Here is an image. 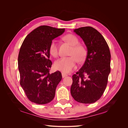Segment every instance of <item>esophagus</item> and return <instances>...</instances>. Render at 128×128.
<instances>
[{"mask_svg":"<svg viewBox=\"0 0 128 128\" xmlns=\"http://www.w3.org/2000/svg\"><path fill=\"white\" fill-rule=\"evenodd\" d=\"M67 75L66 74H64L62 73V78H64L65 77H66Z\"/></svg>","mask_w":128,"mask_h":128,"instance_id":"obj_1","label":"esophagus"}]
</instances>
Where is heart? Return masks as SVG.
Instances as JSON below:
<instances>
[{"mask_svg":"<svg viewBox=\"0 0 128 128\" xmlns=\"http://www.w3.org/2000/svg\"><path fill=\"white\" fill-rule=\"evenodd\" d=\"M64 40L72 46L68 57H63L56 60L54 68L64 73H68L75 68L76 60L78 62L84 61L86 56V49L82 45L78 44L79 40L73 34H68L64 37ZM50 54L56 57L58 54V48L56 41L53 40L49 46Z\"/></svg>","mask_w":128,"mask_h":128,"instance_id":"heart-1","label":"heart"}]
</instances>
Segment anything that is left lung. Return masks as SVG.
I'll return each instance as SVG.
<instances>
[{
	"mask_svg": "<svg viewBox=\"0 0 128 128\" xmlns=\"http://www.w3.org/2000/svg\"><path fill=\"white\" fill-rule=\"evenodd\" d=\"M86 44V60L78 72L72 75L70 92L76 102L94 103L105 90L110 72V53L102 34L91 26L74 30Z\"/></svg>",
	"mask_w": 128,
	"mask_h": 128,
	"instance_id": "obj_1",
	"label": "left lung"
}]
</instances>
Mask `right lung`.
Listing matches in <instances>:
<instances>
[{"instance_id": "obj_1", "label": "right lung", "mask_w": 128, "mask_h": 128, "mask_svg": "<svg viewBox=\"0 0 128 128\" xmlns=\"http://www.w3.org/2000/svg\"><path fill=\"white\" fill-rule=\"evenodd\" d=\"M64 30L42 26L28 34L22 42L18 56L20 85L30 102L46 104L54 98L62 75L59 71L50 73L52 63L49 59V46Z\"/></svg>"}]
</instances>
